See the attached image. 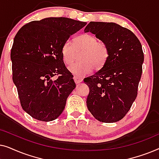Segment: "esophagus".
Returning a JSON list of instances; mask_svg holds the SVG:
<instances>
[{"instance_id": "esophagus-1", "label": "esophagus", "mask_w": 159, "mask_h": 159, "mask_svg": "<svg viewBox=\"0 0 159 159\" xmlns=\"http://www.w3.org/2000/svg\"><path fill=\"white\" fill-rule=\"evenodd\" d=\"M74 80H75V83H80V82H82V79L81 77H78V76H75L74 77Z\"/></svg>"}]
</instances>
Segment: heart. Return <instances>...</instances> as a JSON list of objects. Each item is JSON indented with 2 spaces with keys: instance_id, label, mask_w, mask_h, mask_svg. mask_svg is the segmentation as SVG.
Wrapping results in <instances>:
<instances>
[{
  "instance_id": "obj_1",
  "label": "heart",
  "mask_w": 159,
  "mask_h": 159,
  "mask_svg": "<svg viewBox=\"0 0 159 159\" xmlns=\"http://www.w3.org/2000/svg\"><path fill=\"white\" fill-rule=\"evenodd\" d=\"M80 50H82L80 55L81 61L74 63L68 67L71 73L79 77L90 74L93 68H102L109 56L108 48L105 43L100 42L94 35L83 34L74 39L73 44L67 40L62 45L61 53L65 64L72 63L76 51Z\"/></svg>"
}]
</instances>
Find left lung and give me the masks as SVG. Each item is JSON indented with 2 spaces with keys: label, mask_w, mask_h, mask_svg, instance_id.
Listing matches in <instances>:
<instances>
[{
  "label": "left lung",
  "mask_w": 159,
  "mask_h": 159,
  "mask_svg": "<svg viewBox=\"0 0 159 159\" xmlns=\"http://www.w3.org/2000/svg\"><path fill=\"white\" fill-rule=\"evenodd\" d=\"M84 32H91L107 45L109 56L102 68L84 79L90 92L87 106L102 122L121 120L138 95L144 61L142 45L133 32L114 22L90 21Z\"/></svg>",
  "instance_id": "obj_1"
}]
</instances>
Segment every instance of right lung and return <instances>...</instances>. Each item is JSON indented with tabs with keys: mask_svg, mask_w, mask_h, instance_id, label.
Listing matches in <instances>:
<instances>
[{
	"mask_svg": "<svg viewBox=\"0 0 159 159\" xmlns=\"http://www.w3.org/2000/svg\"><path fill=\"white\" fill-rule=\"evenodd\" d=\"M87 22L66 17H48L23 26L11 51L13 82L23 110L43 121L55 120L75 88L73 75L63 60L61 49L69 37ZM59 75L57 79H53Z\"/></svg>",
	"mask_w": 159,
	"mask_h": 159,
	"instance_id": "add662e5",
	"label": "right lung"
}]
</instances>
